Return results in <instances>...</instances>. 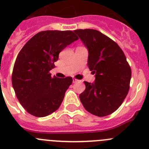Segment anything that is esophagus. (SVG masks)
<instances>
[{"mask_svg": "<svg viewBox=\"0 0 149 149\" xmlns=\"http://www.w3.org/2000/svg\"><path fill=\"white\" fill-rule=\"evenodd\" d=\"M79 81H80L78 80V79H73V83H77V82H79Z\"/></svg>", "mask_w": 149, "mask_h": 149, "instance_id": "esophagus-1", "label": "esophagus"}]
</instances>
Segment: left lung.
Returning a JSON list of instances; mask_svg holds the SVG:
<instances>
[{
    "label": "left lung",
    "mask_w": 149,
    "mask_h": 149,
    "mask_svg": "<svg viewBox=\"0 0 149 149\" xmlns=\"http://www.w3.org/2000/svg\"><path fill=\"white\" fill-rule=\"evenodd\" d=\"M74 33L87 49V65L95 74L93 83L84 81L81 102L95 116L111 114L122 105L130 89L131 69L126 57L116 42L100 31L85 29Z\"/></svg>",
    "instance_id": "left-lung-1"
}]
</instances>
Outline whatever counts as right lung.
I'll use <instances>...</instances> for the list:
<instances>
[{
    "label": "right lung",
    "instance_id": "obj_1",
    "mask_svg": "<svg viewBox=\"0 0 149 149\" xmlns=\"http://www.w3.org/2000/svg\"><path fill=\"white\" fill-rule=\"evenodd\" d=\"M78 39L70 30H46L35 35L19 52L11 81L17 99L29 113L44 117L60 106L73 79L52 78L49 71L60 52Z\"/></svg>",
    "mask_w": 149,
    "mask_h": 149
}]
</instances>
